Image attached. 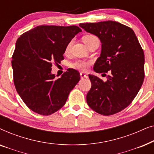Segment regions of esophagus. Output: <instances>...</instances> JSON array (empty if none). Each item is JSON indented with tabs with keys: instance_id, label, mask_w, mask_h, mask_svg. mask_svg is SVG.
I'll list each match as a JSON object with an SVG mask.
<instances>
[{
	"instance_id": "esophagus-1",
	"label": "esophagus",
	"mask_w": 154,
	"mask_h": 154,
	"mask_svg": "<svg viewBox=\"0 0 154 154\" xmlns=\"http://www.w3.org/2000/svg\"><path fill=\"white\" fill-rule=\"evenodd\" d=\"M80 75H81V78L82 79H85V78H87V75L85 74V73H80Z\"/></svg>"
}]
</instances>
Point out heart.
I'll use <instances>...</instances> for the list:
<instances>
[{
    "label": "heart",
    "instance_id": "obj_1",
    "mask_svg": "<svg viewBox=\"0 0 154 154\" xmlns=\"http://www.w3.org/2000/svg\"><path fill=\"white\" fill-rule=\"evenodd\" d=\"M95 38H97L96 36H94V35L90 34V35H85V36H83V41L84 43H85V45H87L88 43H90V41H92V40L95 39ZM71 43H72V42H70V43H69L68 45H66V50H65L66 52H68L69 51V50H70V48L71 46ZM90 64H91V62H90V61L76 60L75 62L71 63V66L73 69H79V70H80V71H85L88 70V68H89Z\"/></svg>",
    "mask_w": 154,
    "mask_h": 154
}]
</instances>
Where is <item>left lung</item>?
Wrapping results in <instances>:
<instances>
[{"label":"left lung","mask_w":154,"mask_h":154,"mask_svg":"<svg viewBox=\"0 0 154 154\" xmlns=\"http://www.w3.org/2000/svg\"><path fill=\"white\" fill-rule=\"evenodd\" d=\"M79 26L97 35L102 43L94 71L109 73L106 82L89 75L92 86L86 96L88 106L104 116L119 113L133 101L144 82L143 49L134 31L119 22L106 21Z\"/></svg>","instance_id":"obj_1"}]
</instances>
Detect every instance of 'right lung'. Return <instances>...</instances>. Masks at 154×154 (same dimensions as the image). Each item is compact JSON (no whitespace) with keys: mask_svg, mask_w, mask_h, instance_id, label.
Returning <instances> with one entry per match:
<instances>
[{"mask_svg":"<svg viewBox=\"0 0 154 154\" xmlns=\"http://www.w3.org/2000/svg\"><path fill=\"white\" fill-rule=\"evenodd\" d=\"M82 30L77 26H41L18 38L12 57L13 81L17 92L31 110L48 116L66 103L80 81V73L67 69L61 78L51 73L52 64L64 60L71 39Z\"/></svg>","mask_w":154,"mask_h":154,"instance_id":"obj_1","label":"right lung"}]
</instances>
